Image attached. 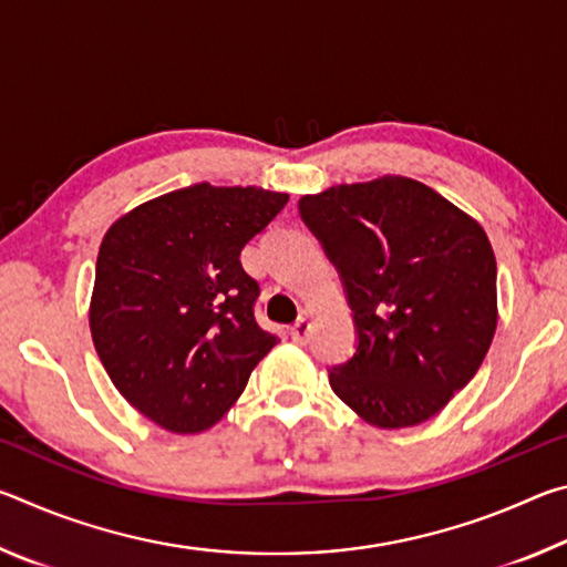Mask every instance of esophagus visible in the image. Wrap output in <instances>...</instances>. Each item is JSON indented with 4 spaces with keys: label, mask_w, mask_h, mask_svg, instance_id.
<instances>
[{
    "label": "esophagus",
    "mask_w": 567,
    "mask_h": 567,
    "mask_svg": "<svg viewBox=\"0 0 567 567\" xmlns=\"http://www.w3.org/2000/svg\"><path fill=\"white\" fill-rule=\"evenodd\" d=\"M310 334H312V322L307 320V318H300L297 320L292 328H290V338L295 340V342H300V344H305L307 340H310Z\"/></svg>",
    "instance_id": "esophagus-1"
}]
</instances>
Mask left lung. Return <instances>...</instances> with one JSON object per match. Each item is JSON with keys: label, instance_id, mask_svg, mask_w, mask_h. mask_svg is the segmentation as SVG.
Returning a JSON list of instances; mask_svg holds the SVG:
<instances>
[{"label": "left lung", "instance_id": "obj_1", "mask_svg": "<svg viewBox=\"0 0 567 567\" xmlns=\"http://www.w3.org/2000/svg\"><path fill=\"white\" fill-rule=\"evenodd\" d=\"M344 282L358 350L330 388L370 425L435 417L475 378L497 328L485 229L417 179L385 175L300 197Z\"/></svg>", "mask_w": 567, "mask_h": 567}]
</instances>
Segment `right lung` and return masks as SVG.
<instances>
[{
    "label": "right lung",
    "instance_id": "right-lung-1",
    "mask_svg": "<svg viewBox=\"0 0 567 567\" xmlns=\"http://www.w3.org/2000/svg\"><path fill=\"white\" fill-rule=\"evenodd\" d=\"M290 195L199 182L130 209L102 237L90 330L114 388L177 435L235 405L277 338L255 322L260 285L239 252Z\"/></svg>",
    "mask_w": 567,
    "mask_h": 567
}]
</instances>
